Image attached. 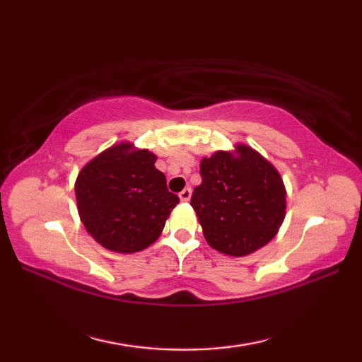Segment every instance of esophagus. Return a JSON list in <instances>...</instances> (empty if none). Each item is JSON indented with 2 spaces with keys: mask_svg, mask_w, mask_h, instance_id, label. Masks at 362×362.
<instances>
[{
  "mask_svg": "<svg viewBox=\"0 0 362 362\" xmlns=\"http://www.w3.org/2000/svg\"><path fill=\"white\" fill-rule=\"evenodd\" d=\"M179 197H180V201H182V202H188L189 199H191V189H189V188L182 189V191H180V194H179Z\"/></svg>",
  "mask_w": 362,
  "mask_h": 362,
  "instance_id": "34e87169",
  "label": "esophagus"
}]
</instances>
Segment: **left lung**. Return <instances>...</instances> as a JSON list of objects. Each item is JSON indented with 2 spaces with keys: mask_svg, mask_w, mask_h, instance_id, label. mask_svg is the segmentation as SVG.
<instances>
[{
  "mask_svg": "<svg viewBox=\"0 0 362 362\" xmlns=\"http://www.w3.org/2000/svg\"><path fill=\"white\" fill-rule=\"evenodd\" d=\"M202 183L191 196L204 236L213 249L244 257L279 232L286 189L274 165L245 144L218 151L201 161Z\"/></svg>",
  "mask_w": 362,
  "mask_h": 362,
  "instance_id": "left-lung-1",
  "label": "left lung"
}]
</instances>
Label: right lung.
I'll return each instance as SVG.
<instances>
[{"mask_svg": "<svg viewBox=\"0 0 362 362\" xmlns=\"http://www.w3.org/2000/svg\"><path fill=\"white\" fill-rule=\"evenodd\" d=\"M157 157L119 143L82 168L76 201L82 224L112 252L134 253L157 241L179 197L169 193Z\"/></svg>", "mask_w": 362, "mask_h": 362, "instance_id": "right-lung-1", "label": "right lung"}]
</instances>
